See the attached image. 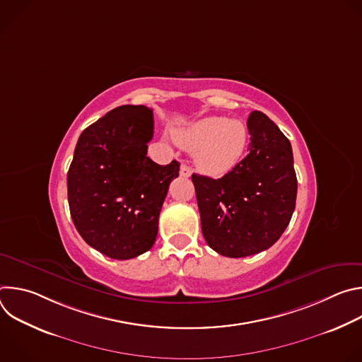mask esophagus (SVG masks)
Instances as JSON below:
<instances>
[{"label": "esophagus", "mask_w": 362, "mask_h": 362, "mask_svg": "<svg viewBox=\"0 0 362 362\" xmlns=\"http://www.w3.org/2000/svg\"><path fill=\"white\" fill-rule=\"evenodd\" d=\"M192 175V169L187 165H182L180 166V176L183 177H189Z\"/></svg>", "instance_id": "esophagus-1"}]
</instances>
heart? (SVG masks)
I'll return each instance as SVG.
<instances>
[{
  "instance_id": "heart-1",
  "label": "heart",
  "mask_w": 362,
  "mask_h": 362,
  "mask_svg": "<svg viewBox=\"0 0 362 362\" xmlns=\"http://www.w3.org/2000/svg\"><path fill=\"white\" fill-rule=\"evenodd\" d=\"M179 146L194 151V163L209 176H223L242 160L249 144V130L242 120L208 116L176 129Z\"/></svg>"
}]
</instances>
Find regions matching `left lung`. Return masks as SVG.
Returning <instances> with one entry per match:
<instances>
[{
	"instance_id": "obj_1",
	"label": "left lung",
	"mask_w": 362,
	"mask_h": 362,
	"mask_svg": "<svg viewBox=\"0 0 362 362\" xmlns=\"http://www.w3.org/2000/svg\"><path fill=\"white\" fill-rule=\"evenodd\" d=\"M249 154L221 179L192 175L202 233L218 253L243 257L271 247L292 218L296 175L292 147L262 112L247 119Z\"/></svg>"
}]
</instances>
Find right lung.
<instances>
[{"instance_id": "obj_1", "label": "right lung", "mask_w": 362, "mask_h": 362, "mask_svg": "<svg viewBox=\"0 0 362 362\" xmlns=\"http://www.w3.org/2000/svg\"><path fill=\"white\" fill-rule=\"evenodd\" d=\"M153 112L120 106L78 137L67 173L69 206L81 238L113 259L147 252L158 236L159 215L179 163L147 158Z\"/></svg>"}]
</instances>
